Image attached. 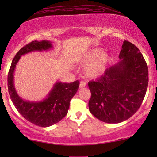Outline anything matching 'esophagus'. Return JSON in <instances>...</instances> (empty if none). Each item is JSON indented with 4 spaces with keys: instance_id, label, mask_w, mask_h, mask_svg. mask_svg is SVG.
I'll use <instances>...</instances> for the list:
<instances>
[{
    "instance_id": "esophagus-1",
    "label": "esophagus",
    "mask_w": 157,
    "mask_h": 157,
    "mask_svg": "<svg viewBox=\"0 0 157 157\" xmlns=\"http://www.w3.org/2000/svg\"><path fill=\"white\" fill-rule=\"evenodd\" d=\"M86 83L84 81H81L80 82H79V88H83V87L86 86Z\"/></svg>"
}]
</instances>
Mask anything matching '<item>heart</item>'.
Instances as JSON below:
<instances>
[{
  "label": "heart",
  "instance_id": "obj_1",
  "mask_svg": "<svg viewBox=\"0 0 157 157\" xmlns=\"http://www.w3.org/2000/svg\"><path fill=\"white\" fill-rule=\"evenodd\" d=\"M109 59V56L107 52H102L100 48H95L86 52L82 57L81 62L86 63L93 62L86 66L84 72L89 78H95L102 73L105 70Z\"/></svg>",
  "mask_w": 157,
  "mask_h": 157
}]
</instances>
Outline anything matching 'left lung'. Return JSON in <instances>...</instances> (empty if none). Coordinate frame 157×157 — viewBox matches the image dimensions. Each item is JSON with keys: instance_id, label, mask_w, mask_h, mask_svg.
<instances>
[{"instance_id": "obj_1", "label": "left lung", "mask_w": 157, "mask_h": 157, "mask_svg": "<svg viewBox=\"0 0 157 157\" xmlns=\"http://www.w3.org/2000/svg\"><path fill=\"white\" fill-rule=\"evenodd\" d=\"M121 59L95 81L89 82L91 96L89 111L107 123H118L132 117L141 105L148 86V67L139 48L124 41Z\"/></svg>"}]
</instances>
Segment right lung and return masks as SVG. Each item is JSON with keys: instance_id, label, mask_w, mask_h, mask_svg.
Listing matches in <instances>:
<instances>
[{"instance_id": "1", "label": "right lung", "mask_w": 157, "mask_h": 157, "mask_svg": "<svg viewBox=\"0 0 157 157\" xmlns=\"http://www.w3.org/2000/svg\"><path fill=\"white\" fill-rule=\"evenodd\" d=\"M48 41H33L23 47L13 59L10 66L7 86L10 98L19 113L35 125L46 127L58 123L68 113L70 101L78 91L79 80L71 83L56 82L46 99L41 102H29L17 94L14 86V72L21 56L33 51H42L51 48Z\"/></svg>"}]
</instances>
